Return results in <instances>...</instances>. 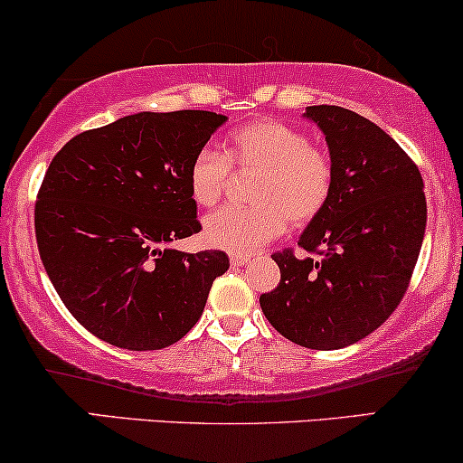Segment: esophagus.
Wrapping results in <instances>:
<instances>
[{"label": "esophagus", "mask_w": 463, "mask_h": 463, "mask_svg": "<svg viewBox=\"0 0 463 463\" xmlns=\"http://www.w3.org/2000/svg\"><path fill=\"white\" fill-rule=\"evenodd\" d=\"M250 261L249 255H232V266L233 268H241V266H247Z\"/></svg>", "instance_id": "34e87169"}]
</instances>
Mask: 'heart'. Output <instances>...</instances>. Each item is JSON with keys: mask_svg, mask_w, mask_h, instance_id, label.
I'll return each mask as SVG.
<instances>
[{"mask_svg": "<svg viewBox=\"0 0 463 463\" xmlns=\"http://www.w3.org/2000/svg\"><path fill=\"white\" fill-rule=\"evenodd\" d=\"M236 169H260L253 188L258 208L225 205L203 219V238L210 247L233 255H250L285 232L288 219L302 225L322 213L333 191L330 158L302 133L283 122H253L233 130L225 156L202 147L188 165V191L195 203L210 208L222 197Z\"/></svg>", "mask_w": 463, "mask_h": 463, "instance_id": "1", "label": "heart"}]
</instances>
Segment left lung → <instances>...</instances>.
I'll list each match as a JSON object with an SVG mask.
<instances>
[{"mask_svg":"<svg viewBox=\"0 0 463 463\" xmlns=\"http://www.w3.org/2000/svg\"><path fill=\"white\" fill-rule=\"evenodd\" d=\"M333 165L328 203L300 233L319 258L275 253L277 289L260 296L268 322L311 350H339L373 333L406 294L425 238L423 178L378 124L335 105L307 107Z\"/></svg>","mask_w":463,"mask_h":463,"instance_id":"left-lung-1","label":"left lung"}]
</instances>
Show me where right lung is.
I'll use <instances>...</instances> for the list:
<instances>
[{
	"mask_svg": "<svg viewBox=\"0 0 463 463\" xmlns=\"http://www.w3.org/2000/svg\"><path fill=\"white\" fill-rule=\"evenodd\" d=\"M227 116L141 111L72 137L55 154L36 213L44 270L90 333L124 350H161L202 317L222 250L182 253L202 230L188 165Z\"/></svg>",
	"mask_w": 463,
	"mask_h": 463,
	"instance_id": "1",
	"label": "right lung"
}]
</instances>
